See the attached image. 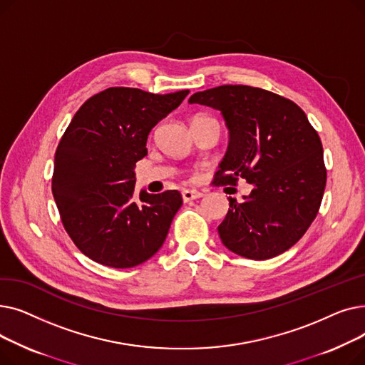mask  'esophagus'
Returning <instances> with one entry per match:
<instances>
[{"instance_id": "1", "label": "esophagus", "mask_w": 365, "mask_h": 365, "mask_svg": "<svg viewBox=\"0 0 365 365\" xmlns=\"http://www.w3.org/2000/svg\"><path fill=\"white\" fill-rule=\"evenodd\" d=\"M201 197H202V194L198 192V190H194V189H186V190H183V192H182V198H183L185 202L198 200Z\"/></svg>"}]
</instances>
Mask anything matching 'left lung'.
I'll return each instance as SVG.
<instances>
[{
  "label": "left lung",
  "instance_id": "left-lung-1",
  "mask_svg": "<svg viewBox=\"0 0 365 365\" xmlns=\"http://www.w3.org/2000/svg\"><path fill=\"white\" fill-rule=\"evenodd\" d=\"M189 103L220 110L229 145L216 180L253 189L229 210L217 231L232 253L264 260L293 247L317 217L327 180L318 133L292 101L250 86H220Z\"/></svg>",
  "mask_w": 365,
  "mask_h": 365
}]
</instances>
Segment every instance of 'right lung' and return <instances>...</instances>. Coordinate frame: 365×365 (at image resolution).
<instances>
[{"label": "right lung", "instance_id": "obj_1", "mask_svg": "<svg viewBox=\"0 0 365 365\" xmlns=\"http://www.w3.org/2000/svg\"><path fill=\"white\" fill-rule=\"evenodd\" d=\"M189 94L110 87L90 98L56 149L51 190L66 232L101 264L138 266L163 247L182 205L179 190H134L150 130Z\"/></svg>", "mask_w": 365, "mask_h": 365}]
</instances>
